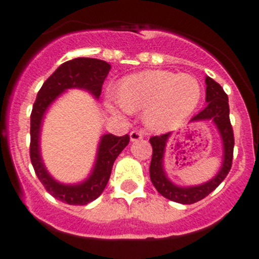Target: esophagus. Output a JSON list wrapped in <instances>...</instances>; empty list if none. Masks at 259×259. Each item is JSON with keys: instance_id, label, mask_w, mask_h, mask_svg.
Returning <instances> with one entry per match:
<instances>
[{"instance_id": "esophagus-1", "label": "esophagus", "mask_w": 259, "mask_h": 259, "mask_svg": "<svg viewBox=\"0 0 259 259\" xmlns=\"http://www.w3.org/2000/svg\"><path fill=\"white\" fill-rule=\"evenodd\" d=\"M130 139H131V141H139L141 140V139H144V134L141 131H132L131 134H130Z\"/></svg>"}]
</instances>
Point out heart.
I'll list each match as a JSON object with an SVG mask.
<instances>
[{
  "label": "heart",
  "instance_id": "b5f03b06",
  "mask_svg": "<svg viewBox=\"0 0 259 259\" xmlns=\"http://www.w3.org/2000/svg\"><path fill=\"white\" fill-rule=\"evenodd\" d=\"M118 97L120 109L145 110L146 124L161 130L193 113L200 104L201 85L192 75L150 70L125 77ZM110 107L115 110L113 105Z\"/></svg>",
  "mask_w": 259,
  "mask_h": 259
}]
</instances>
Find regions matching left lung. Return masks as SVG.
<instances>
[{
	"instance_id": "8db88e82",
	"label": "left lung",
	"mask_w": 259,
	"mask_h": 259,
	"mask_svg": "<svg viewBox=\"0 0 259 259\" xmlns=\"http://www.w3.org/2000/svg\"><path fill=\"white\" fill-rule=\"evenodd\" d=\"M206 83V102L207 106L201 110L197 115H194L191 119V122H200V120H211L217 128H218L219 135L222 137L223 143V163H222L221 170L217 175L209 180L207 183H203L201 185H194V187H179L175 185L166 176L163 168V157L164 149L170 132L163 134L161 136L150 137V144L153 146L152 162H150V180L153 185L161 193L163 197L179 202L183 205H191V203L201 201L206 196H209L228 175L232 166L233 159V145H235V139H233V130L230 122V106H228V96L223 91L215 80L206 76L205 79Z\"/></svg>"
}]
</instances>
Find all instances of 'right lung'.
<instances>
[{"label": "right lung", "mask_w": 259, "mask_h": 259, "mask_svg": "<svg viewBox=\"0 0 259 259\" xmlns=\"http://www.w3.org/2000/svg\"><path fill=\"white\" fill-rule=\"evenodd\" d=\"M111 66L96 58H75L62 63L42 84L38 91L31 113V145L29 157L41 184L53 197L68 205H87L104 192L114 161L130 143V136H115L107 134L101 137L97 158L92 174L79 184H62L54 180L45 168L40 154V130L48 107L61 93L71 88L85 89L96 98H100L102 84Z\"/></svg>", "instance_id": "1"}]
</instances>
